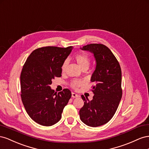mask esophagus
Here are the masks:
<instances>
[{
    "label": "esophagus",
    "instance_id": "esophagus-1",
    "mask_svg": "<svg viewBox=\"0 0 149 149\" xmlns=\"http://www.w3.org/2000/svg\"><path fill=\"white\" fill-rule=\"evenodd\" d=\"M79 95L78 94H77V93H75L74 92H72V98H76V97H78Z\"/></svg>",
    "mask_w": 149,
    "mask_h": 149
}]
</instances>
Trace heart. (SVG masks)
<instances>
[{
  "mask_svg": "<svg viewBox=\"0 0 149 149\" xmlns=\"http://www.w3.org/2000/svg\"><path fill=\"white\" fill-rule=\"evenodd\" d=\"M75 59L76 62H77L79 65L82 68V69L84 68H88L89 65H90L91 60L90 58H89L88 56L86 53H79L75 55ZM68 60H65L64 62H63L62 65V72H65L67 67L68 66ZM84 84V82L82 81H79V80H74L73 82H72V87L74 88H77L78 87L82 86Z\"/></svg>",
  "mask_w": 149,
  "mask_h": 149,
  "instance_id": "1",
  "label": "heart"
}]
</instances>
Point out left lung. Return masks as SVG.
<instances>
[{
    "mask_svg": "<svg viewBox=\"0 0 149 149\" xmlns=\"http://www.w3.org/2000/svg\"><path fill=\"white\" fill-rule=\"evenodd\" d=\"M93 54L96 67L91 77L94 84L92 100L81 96L84 105L79 111L85 124L95 127L104 125L111 119L119 105L122 95L121 68L116 57L107 46L91 44L80 48Z\"/></svg>",
    "mask_w": 149,
    "mask_h": 149,
    "instance_id": "8db88e82",
    "label": "left lung"
}]
</instances>
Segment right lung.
<instances>
[{
	"instance_id": "right-lung-1",
	"label": "right lung",
	"mask_w": 149,
	"mask_h": 149,
	"mask_svg": "<svg viewBox=\"0 0 149 149\" xmlns=\"http://www.w3.org/2000/svg\"><path fill=\"white\" fill-rule=\"evenodd\" d=\"M73 47L48 46L30 54L20 74L21 99L27 113L37 124L51 126L61 120L63 108L72 96L65 88L58 93L50 85L61 77L62 65Z\"/></svg>"
}]
</instances>
